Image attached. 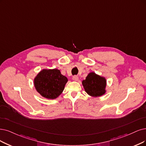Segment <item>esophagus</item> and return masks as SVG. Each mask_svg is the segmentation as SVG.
Returning a JSON list of instances; mask_svg holds the SVG:
<instances>
[{
  "label": "esophagus",
  "instance_id": "obj_1",
  "mask_svg": "<svg viewBox=\"0 0 146 146\" xmlns=\"http://www.w3.org/2000/svg\"><path fill=\"white\" fill-rule=\"evenodd\" d=\"M72 79L73 80H74V81H78L79 79V77L78 76H73Z\"/></svg>",
  "mask_w": 146,
  "mask_h": 146
}]
</instances>
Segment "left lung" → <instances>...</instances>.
Returning a JSON list of instances; mask_svg holds the SVG:
<instances>
[{
	"label": "left lung",
	"instance_id": "obj_1",
	"mask_svg": "<svg viewBox=\"0 0 146 146\" xmlns=\"http://www.w3.org/2000/svg\"><path fill=\"white\" fill-rule=\"evenodd\" d=\"M82 84L85 92L91 97H100L106 92V78L94 72L90 73Z\"/></svg>",
	"mask_w": 146,
	"mask_h": 146
}]
</instances>
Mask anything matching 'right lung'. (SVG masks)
I'll use <instances>...</instances> for the list:
<instances>
[{"label": "right lung", "mask_w": 146, "mask_h": 146, "mask_svg": "<svg viewBox=\"0 0 146 146\" xmlns=\"http://www.w3.org/2000/svg\"><path fill=\"white\" fill-rule=\"evenodd\" d=\"M67 82V78L56 68L42 69L34 79L37 92L47 99L57 98L62 93Z\"/></svg>", "instance_id": "right-lung-1"}]
</instances>
